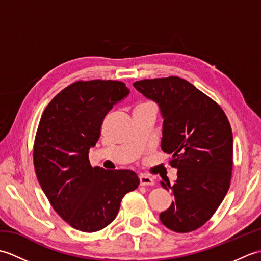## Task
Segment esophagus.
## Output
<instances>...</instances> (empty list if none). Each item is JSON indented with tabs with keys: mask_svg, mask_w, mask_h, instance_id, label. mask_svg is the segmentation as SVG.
I'll list each match as a JSON object with an SVG mask.
<instances>
[{
	"mask_svg": "<svg viewBox=\"0 0 261 261\" xmlns=\"http://www.w3.org/2000/svg\"><path fill=\"white\" fill-rule=\"evenodd\" d=\"M139 179H140V185L141 186H152L154 184V180L151 178L150 176H148V175H140Z\"/></svg>",
	"mask_w": 261,
	"mask_h": 261,
	"instance_id": "1",
	"label": "esophagus"
}]
</instances>
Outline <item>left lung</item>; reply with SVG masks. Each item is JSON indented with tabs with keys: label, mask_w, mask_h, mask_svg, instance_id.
<instances>
[{
	"label": "left lung",
	"mask_w": 261,
	"mask_h": 261,
	"mask_svg": "<svg viewBox=\"0 0 261 261\" xmlns=\"http://www.w3.org/2000/svg\"><path fill=\"white\" fill-rule=\"evenodd\" d=\"M134 86L158 103L164 118L162 149L178 169L173 186L160 181L175 197L160 221L178 233L197 230L229 191L233 166L230 122L218 103L177 76L138 81Z\"/></svg>",
	"instance_id": "left-lung-1"
}]
</instances>
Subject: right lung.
Instances as JSON below:
<instances>
[{
	"instance_id": "obj_1",
	"label": "right lung",
	"mask_w": 261,
	"mask_h": 261,
	"mask_svg": "<svg viewBox=\"0 0 261 261\" xmlns=\"http://www.w3.org/2000/svg\"><path fill=\"white\" fill-rule=\"evenodd\" d=\"M130 93L119 81H79L55 96L43 111L33 145V165L43 193L74 229L96 232L115 219L126 193L139 185L129 169L92 167L105 115Z\"/></svg>"
}]
</instances>
